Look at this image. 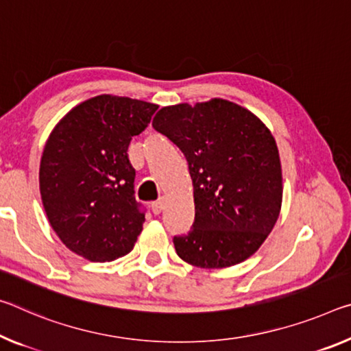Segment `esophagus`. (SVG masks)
I'll list each match as a JSON object with an SVG mask.
<instances>
[{"mask_svg": "<svg viewBox=\"0 0 351 351\" xmlns=\"http://www.w3.org/2000/svg\"><path fill=\"white\" fill-rule=\"evenodd\" d=\"M162 209H164V199L162 198L158 199V202L152 203V210H153L154 215H158V214L162 213Z\"/></svg>", "mask_w": 351, "mask_h": 351, "instance_id": "34e87169", "label": "esophagus"}]
</instances>
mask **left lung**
I'll return each mask as SVG.
<instances>
[{
    "instance_id": "obj_1",
    "label": "left lung",
    "mask_w": 351,
    "mask_h": 351,
    "mask_svg": "<svg viewBox=\"0 0 351 351\" xmlns=\"http://www.w3.org/2000/svg\"><path fill=\"white\" fill-rule=\"evenodd\" d=\"M153 128L184 153L193 184L195 221L187 234L173 237L178 256L202 269L243 263L281 210L280 153L269 128L221 98L165 106Z\"/></svg>"
}]
</instances>
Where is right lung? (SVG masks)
<instances>
[{"label":"right lung","instance_id":"add662e5","mask_svg":"<svg viewBox=\"0 0 351 351\" xmlns=\"http://www.w3.org/2000/svg\"><path fill=\"white\" fill-rule=\"evenodd\" d=\"M158 104L98 95L75 106L54 126L40 159L42 203L64 245L92 263L134 248L145 214L134 197L131 138Z\"/></svg>","mask_w":351,"mask_h":351}]
</instances>
